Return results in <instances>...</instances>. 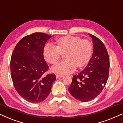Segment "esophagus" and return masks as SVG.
<instances>
[{
  "label": "esophagus",
  "instance_id": "obj_1",
  "mask_svg": "<svg viewBox=\"0 0 123 123\" xmlns=\"http://www.w3.org/2000/svg\"><path fill=\"white\" fill-rule=\"evenodd\" d=\"M55 76H56V78L57 79H58V78H62V77H63V75H61L57 74L56 75H55Z\"/></svg>",
  "mask_w": 123,
  "mask_h": 123
}]
</instances>
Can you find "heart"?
<instances>
[{
    "label": "heart",
    "instance_id": "heart-1",
    "mask_svg": "<svg viewBox=\"0 0 123 123\" xmlns=\"http://www.w3.org/2000/svg\"><path fill=\"white\" fill-rule=\"evenodd\" d=\"M57 46L47 44L43 49V55L47 62L55 64L62 55L65 53V61L57 63L52 68L53 73L67 74L75 71L76 66L83 68L88 63L92 55L93 47L86 39L77 36L66 35L56 41Z\"/></svg>",
    "mask_w": 123,
    "mask_h": 123
}]
</instances>
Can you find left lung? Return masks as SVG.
Returning <instances> with one entry per match:
<instances>
[{
  "mask_svg": "<svg viewBox=\"0 0 123 123\" xmlns=\"http://www.w3.org/2000/svg\"><path fill=\"white\" fill-rule=\"evenodd\" d=\"M92 39L93 53L86 68L74 75L68 91L75 98L88 102L100 94L109 78L110 59L104 43L94 35Z\"/></svg>",
  "mask_w": 123,
  "mask_h": 123,
  "instance_id": "1",
  "label": "left lung"
}]
</instances>
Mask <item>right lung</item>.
Returning <instances> with one entry per match:
<instances>
[{
  "instance_id": "1",
  "label": "right lung",
  "mask_w": 123,
  "mask_h": 123,
  "mask_svg": "<svg viewBox=\"0 0 123 123\" xmlns=\"http://www.w3.org/2000/svg\"><path fill=\"white\" fill-rule=\"evenodd\" d=\"M52 36L35 32L19 41L11 60V78L18 93L32 103L42 102L49 94L56 78L44 73L49 67L44 60L43 49Z\"/></svg>"
}]
</instances>
